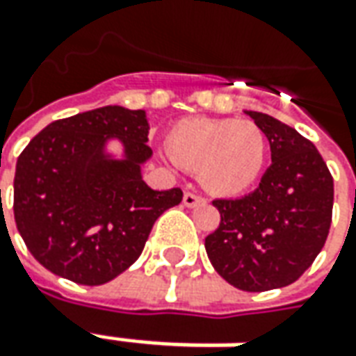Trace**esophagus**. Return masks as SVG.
Here are the masks:
<instances>
[{
  "label": "esophagus",
  "mask_w": 356,
  "mask_h": 356,
  "mask_svg": "<svg viewBox=\"0 0 356 356\" xmlns=\"http://www.w3.org/2000/svg\"><path fill=\"white\" fill-rule=\"evenodd\" d=\"M183 204H185L187 209H197V207H204V204H207V198L200 197L197 193H185Z\"/></svg>",
  "instance_id": "esophagus-1"
}]
</instances>
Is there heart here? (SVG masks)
Here are the masks:
<instances>
[{
	"instance_id": "heart-1",
	"label": "heart",
	"mask_w": 356,
	"mask_h": 356,
	"mask_svg": "<svg viewBox=\"0 0 356 356\" xmlns=\"http://www.w3.org/2000/svg\"><path fill=\"white\" fill-rule=\"evenodd\" d=\"M168 147L179 163L198 169L200 183L218 195H236L253 185L267 156L263 130L236 118L179 120L169 130Z\"/></svg>"
}]
</instances>
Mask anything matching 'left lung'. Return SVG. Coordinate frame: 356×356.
Returning <instances> with one entry per match:
<instances>
[{"label":"left lung","mask_w":356,"mask_h":356,"mask_svg":"<svg viewBox=\"0 0 356 356\" xmlns=\"http://www.w3.org/2000/svg\"><path fill=\"white\" fill-rule=\"evenodd\" d=\"M270 146L259 187L241 198H218L220 226L204 239L212 267L245 292L282 289L302 277L331 226L333 177L320 152L294 128L245 111Z\"/></svg>","instance_id":"8db88e82"}]
</instances>
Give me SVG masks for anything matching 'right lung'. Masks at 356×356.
Listing matches in <instances>:
<instances>
[{"mask_svg": "<svg viewBox=\"0 0 356 356\" xmlns=\"http://www.w3.org/2000/svg\"><path fill=\"white\" fill-rule=\"evenodd\" d=\"M146 111L108 105L54 120L17 159L13 212L21 238L42 267L97 286L140 257L156 220L183 198L142 179L152 158ZM118 139L123 156L106 152Z\"/></svg>", "mask_w": 356, "mask_h": 356, "instance_id": "obj_1", "label": "right lung"}]
</instances>
